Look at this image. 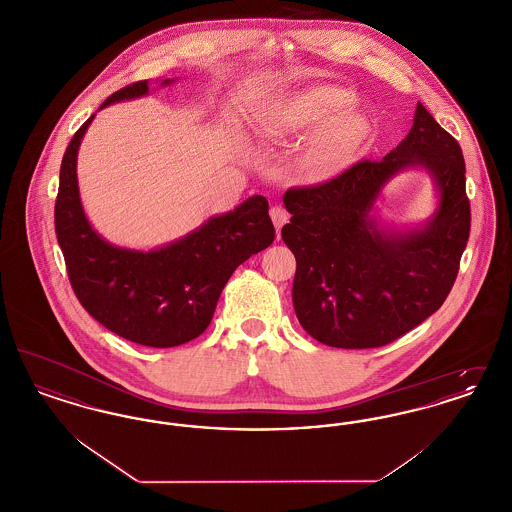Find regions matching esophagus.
<instances>
[{
	"instance_id": "obj_1",
	"label": "esophagus",
	"mask_w": 512,
	"mask_h": 512,
	"mask_svg": "<svg viewBox=\"0 0 512 512\" xmlns=\"http://www.w3.org/2000/svg\"><path fill=\"white\" fill-rule=\"evenodd\" d=\"M270 219L274 222L276 230H280V228L288 222V219H290V213H288L284 207L274 205V207H270Z\"/></svg>"
}]
</instances>
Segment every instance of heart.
<instances>
[{
  "mask_svg": "<svg viewBox=\"0 0 512 512\" xmlns=\"http://www.w3.org/2000/svg\"><path fill=\"white\" fill-rule=\"evenodd\" d=\"M353 94L336 86H317L276 105L261 122L263 136L278 140L318 128L303 151V167L315 178H330L351 165L366 136L363 117L345 111ZM331 121L328 122L327 119Z\"/></svg>",
  "mask_w": 512,
  "mask_h": 512,
  "instance_id": "b5f03b06",
  "label": "heart"
}]
</instances>
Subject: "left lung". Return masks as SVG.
I'll use <instances>...</instances> for the list:
<instances>
[{
    "instance_id": "left-lung-1",
    "label": "left lung",
    "mask_w": 512,
    "mask_h": 512,
    "mask_svg": "<svg viewBox=\"0 0 512 512\" xmlns=\"http://www.w3.org/2000/svg\"><path fill=\"white\" fill-rule=\"evenodd\" d=\"M407 166L433 174L440 207L424 229L386 235L369 219L381 186ZM459 142L416 105L407 138L382 161H359L315 186L290 188L282 240L295 255L293 309L315 340L382 347L434 315L451 292L470 234Z\"/></svg>"
}]
</instances>
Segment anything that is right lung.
Wrapping results in <instances>:
<instances>
[{"label": "right lung", "mask_w": 512, "mask_h": 512, "mask_svg": "<svg viewBox=\"0 0 512 512\" xmlns=\"http://www.w3.org/2000/svg\"><path fill=\"white\" fill-rule=\"evenodd\" d=\"M174 78H165L167 86ZM147 80L105 99L111 105L147 94ZM92 115L63 155L55 199V234L80 305L124 340L147 347H176L209 326L232 272L274 242L263 195L207 220L186 238L153 251L107 244L86 219L78 194L76 155Z\"/></svg>", "instance_id": "right-lung-1"}]
</instances>
